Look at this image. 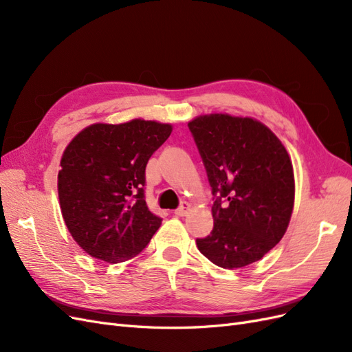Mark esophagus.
I'll return each instance as SVG.
<instances>
[{
  "instance_id": "34e87169",
  "label": "esophagus",
  "mask_w": 352,
  "mask_h": 352,
  "mask_svg": "<svg viewBox=\"0 0 352 352\" xmlns=\"http://www.w3.org/2000/svg\"><path fill=\"white\" fill-rule=\"evenodd\" d=\"M189 210H190V204H189V202H182V204H180V207H179L177 210H175V214H176L177 217H184V216L188 214Z\"/></svg>"
}]
</instances>
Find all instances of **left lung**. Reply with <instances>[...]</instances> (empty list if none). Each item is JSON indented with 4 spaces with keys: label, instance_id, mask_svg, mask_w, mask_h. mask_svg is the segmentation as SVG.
Masks as SVG:
<instances>
[{
    "label": "left lung",
    "instance_id": "1",
    "mask_svg": "<svg viewBox=\"0 0 352 352\" xmlns=\"http://www.w3.org/2000/svg\"><path fill=\"white\" fill-rule=\"evenodd\" d=\"M204 162L214 228L197 239L199 252L223 269L261 260L289 226L295 177L285 145L252 117L201 114L188 123Z\"/></svg>",
    "mask_w": 352,
    "mask_h": 352
}]
</instances>
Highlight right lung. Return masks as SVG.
<instances>
[{"label":"right lung","mask_w":352,"mask_h":352,"mask_svg":"<svg viewBox=\"0 0 352 352\" xmlns=\"http://www.w3.org/2000/svg\"><path fill=\"white\" fill-rule=\"evenodd\" d=\"M172 131L170 123L144 119L94 123L66 146L57 180L61 216L91 257L133 258L162 226L144 198L145 167Z\"/></svg>","instance_id":"add662e5"}]
</instances>
